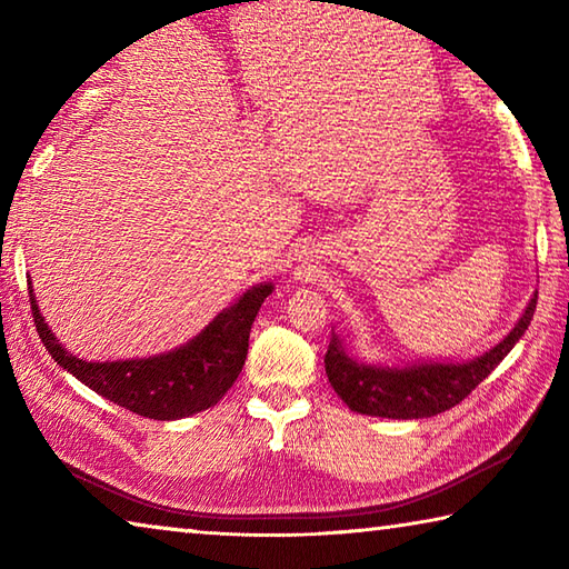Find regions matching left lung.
Wrapping results in <instances>:
<instances>
[{"instance_id": "obj_1", "label": "left lung", "mask_w": 569, "mask_h": 569, "mask_svg": "<svg viewBox=\"0 0 569 569\" xmlns=\"http://www.w3.org/2000/svg\"><path fill=\"white\" fill-rule=\"evenodd\" d=\"M535 308L537 293L529 301L522 319L505 336V341L467 363H411L401 369L359 363L346 353L339 336L331 333L329 351L323 359L326 373H329L333 391L351 411L387 419L437 417L467 399L495 371V366L522 339Z\"/></svg>"}]
</instances>
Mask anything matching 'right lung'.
Instances as JSON below:
<instances>
[{
    "instance_id": "add662e5",
    "label": "right lung",
    "mask_w": 569,
    "mask_h": 569,
    "mask_svg": "<svg viewBox=\"0 0 569 569\" xmlns=\"http://www.w3.org/2000/svg\"><path fill=\"white\" fill-rule=\"evenodd\" d=\"M271 291V283L253 286L176 351L124 361H88L62 349L37 308L32 283L30 301L37 333L62 369L138 417L170 421L216 407L233 387L246 363L250 326Z\"/></svg>"
}]
</instances>
